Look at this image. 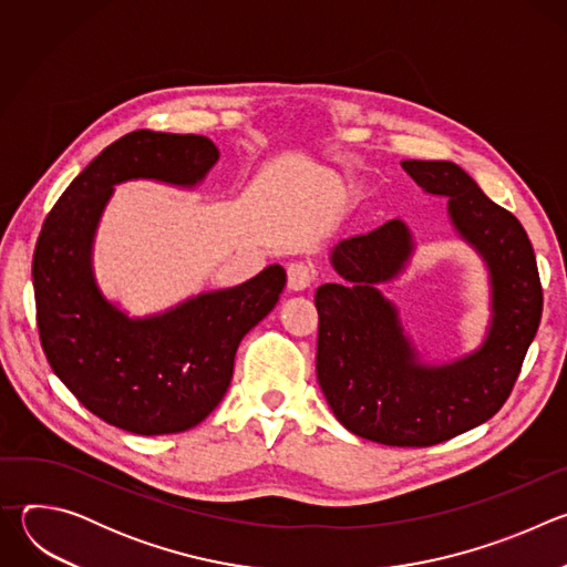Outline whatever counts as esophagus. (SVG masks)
<instances>
[{
    "label": "esophagus",
    "instance_id": "obj_1",
    "mask_svg": "<svg viewBox=\"0 0 567 567\" xmlns=\"http://www.w3.org/2000/svg\"><path fill=\"white\" fill-rule=\"evenodd\" d=\"M316 276H318V269L309 260H296V262H289V267H287L289 289H293V291L307 289L316 280Z\"/></svg>",
    "mask_w": 567,
    "mask_h": 567
}]
</instances>
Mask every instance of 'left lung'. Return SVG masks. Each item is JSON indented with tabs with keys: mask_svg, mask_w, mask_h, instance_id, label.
<instances>
[{
	"mask_svg": "<svg viewBox=\"0 0 567 567\" xmlns=\"http://www.w3.org/2000/svg\"><path fill=\"white\" fill-rule=\"evenodd\" d=\"M417 186L449 199V217L482 256L492 280V322L484 343L451 363L429 365L403 334L396 307L379 282L413 256L401 219L343 239L332 265L346 285L316 289V377L337 420L385 446H433L494 417L520 374L543 313L532 241L520 221L494 204L451 161H401Z\"/></svg>",
	"mask_w": 567,
	"mask_h": 567,
	"instance_id": "obj_1",
	"label": "left lung"
}]
</instances>
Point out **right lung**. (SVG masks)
Returning <instances> with one entry per match:
<instances>
[{"label":"right lung","instance_id":"obj_1","mask_svg":"<svg viewBox=\"0 0 567 567\" xmlns=\"http://www.w3.org/2000/svg\"><path fill=\"white\" fill-rule=\"evenodd\" d=\"M217 158L215 143L199 134L130 132L69 184L38 237L33 289L47 361L90 413L127 433L168 435L204 422L228 390L239 341L287 282L271 265L145 318H130L101 293L92 247L114 186L154 179L193 188Z\"/></svg>","mask_w":567,"mask_h":567}]
</instances>
